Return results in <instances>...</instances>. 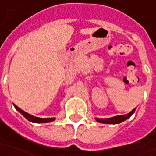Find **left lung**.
Masks as SVG:
<instances>
[{
	"label": "left lung",
	"instance_id": "left-lung-1",
	"mask_svg": "<svg viewBox=\"0 0 156 156\" xmlns=\"http://www.w3.org/2000/svg\"><path fill=\"white\" fill-rule=\"evenodd\" d=\"M135 108H134L131 112H129L127 115H116V116L111 117V118H95L96 122L100 123H105V124H119V123L122 122L124 121L128 120L130 116L135 113Z\"/></svg>",
	"mask_w": 156,
	"mask_h": 156
}]
</instances>
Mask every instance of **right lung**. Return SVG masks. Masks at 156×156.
<instances>
[{"label": "right lung", "mask_w": 156, "mask_h": 156, "mask_svg": "<svg viewBox=\"0 0 156 156\" xmlns=\"http://www.w3.org/2000/svg\"><path fill=\"white\" fill-rule=\"evenodd\" d=\"M14 106H15V108H16V110L19 111L21 115L27 119V121H29V122H31L48 123V122H53V121H55V117H54V118H39V117L34 116V115H29L28 113L25 112V111H23L22 109H21V108H20L19 107H17L16 105L14 104Z\"/></svg>", "instance_id": "1"}]
</instances>
